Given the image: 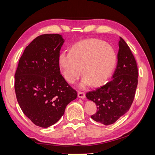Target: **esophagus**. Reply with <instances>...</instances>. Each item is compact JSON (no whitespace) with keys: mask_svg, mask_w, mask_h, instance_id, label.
Masks as SVG:
<instances>
[{"mask_svg":"<svg viewBox=\"0 0 155 155\" xmlns=\"http://www.w3.org/2000/svg\"><path fill=\"white\" fill-rule=\"evenodd\" d=\"M78 97L79 98H81V99H84V98L85 97V95L83 92L78 91Z\"/></svg>","mask_w":155,"mask_h":155,"instance_id":"obj_1","label":"esophagus"}]
</instances>
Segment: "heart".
I'll list each match as a JSON object with an SVG mask.
<instances>
[{"label": "heart", "mask_w": 155, "mask_h": 155, "mask_svg": "<svg viewBox=\"0 0 155 155\" xmlns=\"http://www.w3.org/2000/svg\"><path fill=\"white\" fill-rule=\"evenodd\" d=\"M59 65L66 80L74 83L82 72L81 89L100 86L110 77L117 63V55L112 47L100 39L90 38L72 45L69 53L59 55Z\"/></svg>", "instance_id": "obj_1"}]
</instances>
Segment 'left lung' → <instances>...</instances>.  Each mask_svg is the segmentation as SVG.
<instances>
[{
	"instance_id": "obj_1",
	"label": "left lung",
	"mask_w": 155,
	"mask_h": 155,
	"mask_svg": "<svg viewBox=\"0 0 155 155\" xmlns=\"http://www.w3.org/2000/svg\"><path fill=\"white\" fill-rule=\"evenodd\" d=\"M119 38L117 66L112 80L86 94L87 99L97 106L96 113L91 118L104 125L113 124L129 110L137 85L136 61L127 44Z\"/></svg>"
}]
</instances>
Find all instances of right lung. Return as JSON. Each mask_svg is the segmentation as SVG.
I'll return each mask as SVG.
<instances>
[{"mask_svg":"<svg viewBox=\"0 0 155 155\" xmlns=\"http://www.w3.org/2000/svg\"><path fill=\"white\" fill-rule=\"evenodd\" d=\"M62 36H38L28 45L15 74V91L24 114L43 128L54 125L77 93L60 74L59 55Z\"/></svg>","mask_w":155,"mask_h":155,"instance_id":"add662e5","label":"right lung"}]
</instances>
